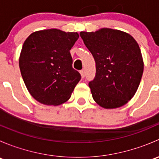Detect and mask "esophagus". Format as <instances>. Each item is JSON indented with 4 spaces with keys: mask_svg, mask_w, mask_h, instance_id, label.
<instances>
[{
    "mask_svg": "<svg viewBox=\"0 0 159 159\" xmlns=\"http://www.w3.org/2000/svg\"><path fill=\"white\" fill-rule=\"evenodd\" d=\"M80 74L81 75V78H84V76H85V71H84V70H80Z\"/></svg>",
    "mask_w": 159,
    "mask_h": 159,
    "instance_id": "esophagus-1",
    "label": "esophagus"
}]
</instances>
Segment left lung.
I'll return each mask as SVG.
<instances>
[{"mask_svg": "<svg viewBox=\"0 0 159 159\" xmlns=\"http://www.w3.org/2000/svg\"><path fill=\"white\" fill-rule=\"evenodd\" d=\"M80 36L95 61L96 73L89 83L93 99L105 108L125 105L140 84L144 64L135 40L125 32L102 28Z\"/></svg>", "mask_w": 159, "mask_h": 159, "instance_id": "1", "label": "left lung"}]
</instances>
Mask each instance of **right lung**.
<instances>
[{
    "label": "right lung",
    "mask_w": 159,
    "mask_h": 159,
    "mask_svg": "<svg viewBox=\"0 0 159 159\" xmlns=\"http://www.w3.org/2000/svg\"><path fill=\"white\" fill-rule=\"evenodd\" d=\"M78 38L76 32L48 29L34 32L24 43L20 73L30 94L40 103L58 105L70 98L81 78L72 68L70 53Z\"/></svg>",
    "instance_id": "1"
}]
</instances>
